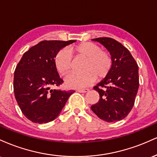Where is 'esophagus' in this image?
Wrapping results in <instances>:
<instances>
[{"instance_id": "34e87169", "label": "esophagus", "mask_w": 157, "mask_h": 157, "mask_svg": "<svg viewBox=\"0 0 157 157\" xmlns=\"http://www.w3.org/2000/svg\"><path fill=\"white\" fill-rule=\"evenodd\" d=\"M89 91V89H78L77 90V91L78 92H80V93H86V92H88V91Z\"/></svg>"}]
</instances>
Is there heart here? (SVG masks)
Here are the masks:
<instances>
[{
    "mask_svg": "<svg viewBox=\"0 0 157 157\" xmlns=\"http://www.w3.org/2000/svg\"><path fill=\"white\" fill-rule=\"evenodd\" d=\"M72 57L75 60L84 59L80 66L82 71L71 75L66 79L68 87L82 89L96 80L100 81L109 75L113 61L109 52L101 49L99 45L82 42L67 48L57 51L55 56V66L62 76H66L73 69Z\"/></svg>",
    "mask_w": 157,
    "mask_h": 157,
    "instance_id": "1",
    "label": "heart"
}]
</instances>
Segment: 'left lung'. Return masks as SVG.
I'll return each mask as SVG.
<instances>
[{"label":"left lung","mask_w":157,"mask_h":157,"mask_svg":"<svg viewBox=\"0 0 157 157\" xmlns=\"http://www.w3.org/2000/svg\"><path fill=\"white\" fill-rule=\"evenodd\" d=\"M109 50L113 61L109 75L94 89L100 94L97 103L91 106L93 112L105 122L123 120L134 105L139 89V68L130 52L111 37L92 39Z\"/></svg>","instance_id":"1"}]
</instances>
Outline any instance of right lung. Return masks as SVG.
<instances>
[{
	"instance_id": "right-lung-1",
	"label": "right lung",
	"mask_w": 157,
	"mask_h": 157,
	"mask_svg": "<svg viewBox=\"0 0 157 157\" xmlns=\"http://www.w3.org/2000/svg\"><path fill=\"white\" fill-rule=\"evenodd\" d=\"M75 40H43L23 54L14 75V92L24 116L35 123H46L57 117L75 91L52 89L60 86L55 66L57 51Z\"/></svg>"
}]
</instances>
